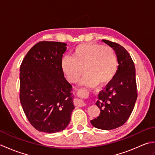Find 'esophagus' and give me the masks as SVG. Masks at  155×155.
Instances as JSON below:
<instances>
[{
  "mask_svg": "<svg viewBox=\"0 0 155 155\" xmlns=\"http://www.w3.org/2000/svg\"><path fill=\"white\" fill-rule=\"evenodd\" d=\"M77 103L80 107H84L87 105V103L82 99H77Z\"/></svg>",
  "mask_w": 155,
  "mask_h": 155,
  "instance_id": "obj_1",
  "label": "esophagus"
}]
</instances>
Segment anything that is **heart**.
I'll list each match as a JSON object with an SVG mask.
<instances>
[{
    "mask_svg": "<svg viewBox=\"0 0 155 155\" xmlns=\"http://www.w3.org/2000/svg\"><path fill=\"white\" fill-rule=\"evenodd\" d=\"M117 68L118 61L114 49L95 43L77 46L72 57H64L61 61L62 71L71 83L78 81L83 68L85 75L80 84L88 87L108 83L114 77Z\"/></svg>",
    "mask_w": 155,
    "mask_h": 155,
    "instance_id": "obj_1",
    "label": "heart"
}]
</instances>
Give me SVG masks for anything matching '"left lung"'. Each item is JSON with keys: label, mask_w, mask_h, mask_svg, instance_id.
<instances>
[{"label": "left lung", "mask_w": 155, "mask_h": 155, "mask_svg": "<svg viewBox=\"0 0 155 155\" xmlns=\"http://www.w3.org/2000/svg\"><path fill=\"white\" fill-rule=\"evenodd\" d=\"M102 41L114 49L118 66L113 79L98 94L96 105L101 113L91 123L95 128L108 130L123 125L132 113L137 99L136 73L126 49L116 42Z\"/></svg>", "instance_id": "left-lung-1"}]
</instances>
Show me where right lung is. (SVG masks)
<instances>
[{
	"label": "right lung",
	"mask_w": 155,
	"mask_h": 155,
	"mask_svg": "<svg viewBox=\"0 0 155 155\" xmlns=\"http://www.w3.org/2000/svg\"><path fill=\"white\" fill-rule=\"evenodd\" d=\"M67 44L42 41L32 47L20 67V101L32 126L41 132L65 129L74 106L72 85L61 69Z\"/></svg>",
	"instance_id": "right-lung-1"
}]
</instances>
